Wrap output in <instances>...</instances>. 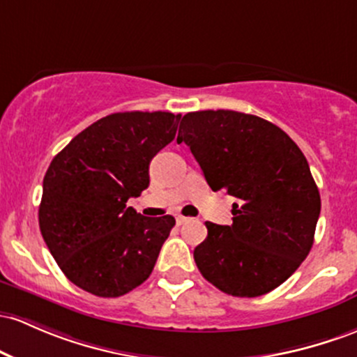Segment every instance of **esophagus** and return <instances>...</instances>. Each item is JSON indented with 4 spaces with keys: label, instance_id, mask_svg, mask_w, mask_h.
I'll list each match as a JSON object with an SVG mask.
<instances>
[{
    "label": "esophagus",
    "instance_id": "esophagus-1",
    "mask_svg": "<svg viewBox=\"0 0 357 357\" xmlns=\"http://www.w3.org/2000/svg\"><path fill=\"white\" fill-rule=\"evenodd\" d=\"M188 220H190L188 217H183V215H176V223H178V225H183V223H186Z\"/></svg>",
    "mask_w": 357,
    "mask_h": 357
}]
</instances>
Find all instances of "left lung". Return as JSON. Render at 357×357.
Here are the masks:
<instances>
[{
    "instance_id": "1",
    "label": "left lung",
    "mask_w": 357,
    "mask_h": 357,
    "mask_svg": "<svg viewBox=\"0 0 357 357\" xmlns=\"http://www.w3.org/2000/svg\"><path fill=\"white\" fill-rule=\"evenodd\" d=\"M181 142L211 190L238 199L232 225L205 223L208 236L193 252L199 273L227 295L273 291L308 256L320 215L303 152L271 121L232 109L186 113Z\"/></svg>"
}]
</instances>
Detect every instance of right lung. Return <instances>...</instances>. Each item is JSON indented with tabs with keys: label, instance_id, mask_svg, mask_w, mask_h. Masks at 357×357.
Returning <instances> with one entry per match:
<instances>
[{
	"label": "right lung",
	"instance_id": "obj_1",
	"mask_svg": "<svg viewBox=\"0 0 357 357\" xmlns=\"http://www.w3.org/2000/svg\"><path fill=\"white\" fill-rule=\"evenodd\" d=\"M181 115L112 113L84 128L52 159L38 225L69 281L116 298L151 276L174 217L127 206L149 186V164L174 139Z\"/></svg>",
	"mask_w": 357,
	"mask_h": 357
}]
</instances>
